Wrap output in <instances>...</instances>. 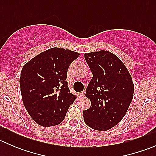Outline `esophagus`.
Here are the masks:
<instances>
[{"label":"esophagus","instance_id":"esophagus-1","mask_svg":"<svg viewBox=\"0 0 156 156\" xmlns=\"http://www.w3.org/2000/svg\"><path fill=\"white\" fill-rule=\"evenodd\" d=\"M84 92H80L78 93V97H84Z\"/></svg>","mask_w":156,"mask_h":156}]
</instances>
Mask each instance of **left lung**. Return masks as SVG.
Returning <instances> with one entry per match:
<instances>
[{
	"mask_svg": "<svg viewBox=\"0 0 156 156\" xmlns=\"http://www.w3.org/2000/svg\"><path fill=\"white\" fill-rule=\"evenodd\" d=\"M93 74L85 96L90 107L83 111L86 125L106 131L122 120L133 97L131 76L122 60L108 50L84 53Z\"/></svg>",
	"mask_w": 156,
	"mask_h": 156,
	"instance_id": "1",
	"label": "left lung"
}]
</instances>
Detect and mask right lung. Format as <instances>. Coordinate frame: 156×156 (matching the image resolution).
<instances>
[{"label":"right lung","mask_w":156,"mask_h":156,"mask_svg":"<svg viewBox=\"0 0 156 156\" xmlns=\"http://www.w3.org/2000/svg\"><path fill=\"white\" fill-rule=\"evenodd\" d=\"M78 52L53 48L23 66L20 78L23 104L31 119L42 127L59 125L74 103L67 84L69 66Z\"/></svg>","instance_id":"obj_1"}]
</instances>
